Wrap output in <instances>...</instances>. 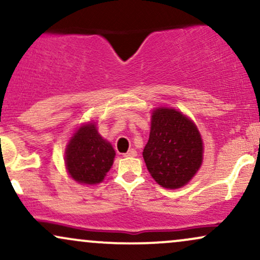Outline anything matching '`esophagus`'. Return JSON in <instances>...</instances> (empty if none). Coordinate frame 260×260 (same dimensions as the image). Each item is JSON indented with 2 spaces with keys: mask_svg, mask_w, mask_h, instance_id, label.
Segmentation results:
<instances>
[{
  "mask_svg": "<svg viewBox=\"0 0 260 260\" xmlns=\"http://www.w3.org/2000/svg\"><path fill=\"white\" fill-rule=\"evenodd\" d=\"M137 155V151L134 150V149H131V150H128L126 154H123V156L124 157H133V156H136Z\"/></svg>",
  "mask_w": 260,
  "mask_h": 260,
  "instance_id": "1",
  "label": "esophagus"
}]
</instances>
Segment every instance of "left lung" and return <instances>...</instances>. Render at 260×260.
<instances>
[{"instance_id":"left-lung-1","label":"left lung","mask_w":260,"mask_h":260,"mask_svg":"<svg viewBox=\"0 0 260 260\" xmlns=\"http://www.w3.org/2000/svg\"><path fill=\"white\" fill-rule=\"evenodd\" d=\"M143 157L160 186L170 189L180 188L202 165L201 134L196 124L181 112L166 107L155 110Z\"/></svg>"}]
</instances>
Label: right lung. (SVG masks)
Returning <instances> with one entry per match:
<instances>
[{"instance_id": "1", "label": "right lung", "mask_w": 260, "mask_h": 260, "mask_svg": "<svg viewBox=\"0 0 260 260\" xmlns=\"http://www.w3.org/2000/svg\"><path fill=\"white\" fill-rule=\"evenodd\" d=\"M115 150L100 137L95 124H85L74 133L66 150V166L79 183L96 184L111 169Z\"/></svg>"}]
</instances>
